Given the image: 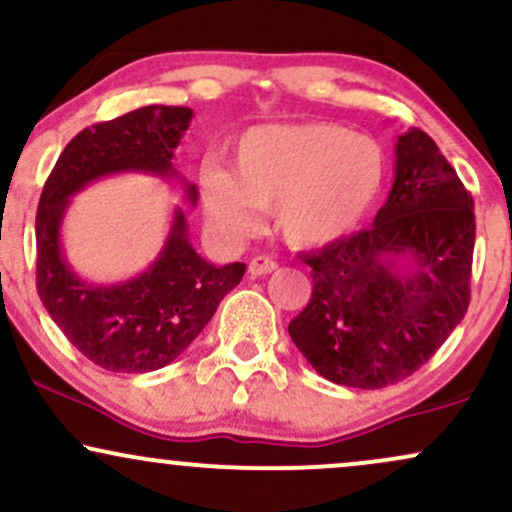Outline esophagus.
Masks as SVG:
<instances>
[{
  "mask_svg": "<svg viewBox=\"0 0 512 512\" xmlns=\"http://www.w3.org/2000/svg\"><path fill=\"white\" fill-rule=\"evenodd\" d=\"M276 269V262L269 260V257H252L248 264V272L252 276H264V274H272Z\"/></svg>",
  "mask_w": 512,
  "mask_h": 512,
  "instance_id": "1",
  "label": "esophagus"
}]
</instances>
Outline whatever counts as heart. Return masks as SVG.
<instances>
[{"instance_id": "obj_1", "label": "heart", "mask_w": 512, "mask_h": 512, "mask_svg": "<svg viewBox=\"0 0 512 512\" xmlns=\"http://www.w3.org/2000/svg\"><path fill=\"white\" fill-rule=\"evenodd\" d=\"M385 178V151L368 134L337 122L260 125L233 144V170L219 158L202 163L199 195L221 236L245 238L272 207L276 236L322 248L361 226Z\"/></svg>"}]
</instances>
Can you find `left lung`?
<instances>
[{"mask_svg":"<svg viewBox=\"0 0 512 512\" xmlns=\"http://www.w3.org/2000/svg\"><path fill=\"white\" fill-rule=\"evenodd\" d=\"M474 236L472 195L436 142L409 129L373 226L303 255L313 296L291 320L293 344L337 385L399 383L467 313Z\"/></svg>","mask_w":512,"mask_h":512,"instance_id":"1","label":"left lung"}]
</instances>
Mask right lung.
I'll return each mask as SVG.
<instances>
[{"label": "right lung", "instance_id": "add662e5", "mask_svg": "<svg viewBox=\"0 0 512 512\" xmlns=\"http://www.w3.org/2000/svg\"><path fill=\"white\" fill-rule=\"evenodd\" d=\"M192 115L182 105H146L86 127L64 146L40 195L35 216L40 301L88 361L113 373H151L175 361L245 274L243 262L216 267L192 248L180 207L173 209L156 260L132 279L93 284L64 257L62 223L76 192L117 173L180 178L173 156ZM180 182L195 207L197 187Z\"/></svg>", "mask_w": 512, "mask_h": 512}]
</instances>
